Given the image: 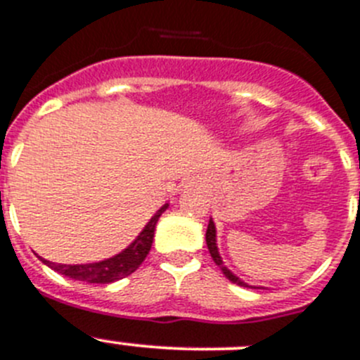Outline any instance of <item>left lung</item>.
<instances>
[{
  "label": "left lung",
  "instance_id": "1",
  "mask_svg": "<svg viewBox=\"0 0 360 360\" xmlns=\"http://www.w3.org/2000/svg\"><path fill=\"white\" fill-rule=\"evenodd\" d=\"M205 239H207V246H209L210 257H212V259H214V262H216L217 266H219V268H221V271L225 273V276H226V278H229V280H232V282H233V283H237V285H243V288H250L248 283H246V282H243V280H240V278H237V276L233 275V273L230 271L229 268H226L225 264H223V260H221V257H219V252H217V246H216V226H214L212 219L209 221V226H207Z\"/></svg>",
  "mask_w": 360,
  "mask_h": 360
}]
</instances>
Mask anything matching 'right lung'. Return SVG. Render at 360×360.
<instances>
[{"label": "right lung", "instance_id": "obj_1", "mask_svg": "<svg viewBox=\"0 0 360 360\" xmlns=\"http://www.w3.org/2000/svg\"><path fill=\"white\" fill-rule=\"evenodd\" d=\"M167 209V203L158 210L153 217L150 219L146 226H144L143 232L139 233V237L128 246L124 252H121L120 255L112 257V259L101 260V262L94 264H77V266H68V264H55L49 262V260H42L44 264H48L49 268L55 269L60 275L69 276V278L82 280V282L89 283H110L115 280H121L124 276L131 275L135 269L139 268L143 260L146 259V255L151 250V243H153L155 236V226H157L158 217L162 216L164 210Z\"/></svg>", "mask_w": 360, "mask_h": 360}]
</instances>
